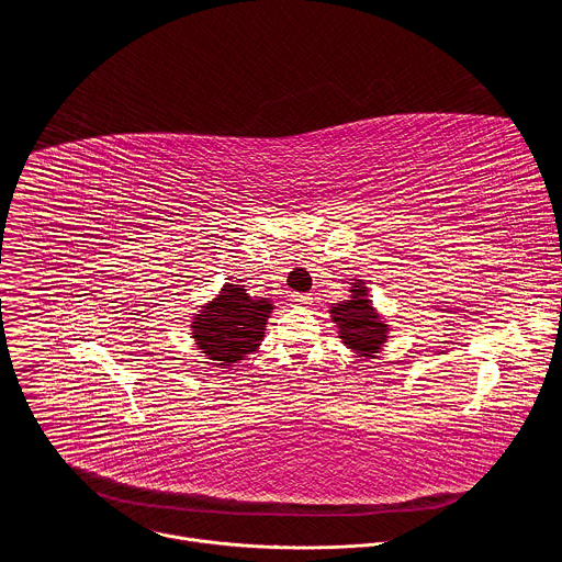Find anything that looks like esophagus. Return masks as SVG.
I'll return each mask as SVG.
<instances>
[{
    "instance_id": "34e87169",
    "label": "esophagus",
    "mask_w": 562,
    "mask_h": 562,
    "mask_svg": "<svg viewBox=\"0 0 562 562\" xmlns=\"http://www.w3.org/2000/svg\"><path fill=\"white\" fill-rule=\"evenodd\" d=\"M289 302H291V306H306L311 302V297L306 293H293L289 297Z\"/></svg>"
}]
</instances>
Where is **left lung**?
<instances>
[{
  "label": "left lung",
  "mask_w": 562,
  "mask_h": 562,
  "mask_svg": "<svg viewBox=\"0 0 562 562\" xmlns=\"http://www.w3.org/2000/svg\"><path fill=\"white\" fill-rule=\"evenodd\" d=\"M349 293V300H342L329 308L331 319L338 327V338L353 353L375 358V353H380L384 347L391 327L373 306L364 280H353Z\"/></svg>",
  "instance_id": "obj_1"
}]
</instances>
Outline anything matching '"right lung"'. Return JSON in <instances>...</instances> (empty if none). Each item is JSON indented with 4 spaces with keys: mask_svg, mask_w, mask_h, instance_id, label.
<instances>
[{
    "mask_svg": "<svg viewBox=\"0 0 562 562\" xmlns=\"http://www.w3.org/2000/svg\"><path fill=\"white\" fill-rule=\"evenodd\" d=\"M271 308L269 297H251L245 284H224L211 302L193 313L191 334L200 353L222 369L245 360L262 345Z\"/></svg>",
    "mask_w": 562,
    "mask_h": 562,
    "instance_id": "1",
    "label": "right lung"
}]
</instances>
